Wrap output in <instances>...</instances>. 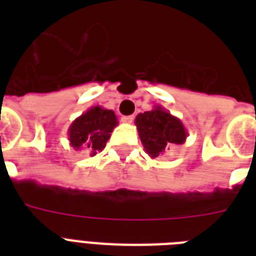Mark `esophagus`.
<instances>
[{"label": "esophagus", "mask_w": 256, "mask_h": 256, "mask_svg": "<svg viewBox=\"0 0 256 256\" xmlns=\"http://www.w3.org/2000/svg\"><path fill=\"white\" fill-rule=\"evenodd\" d=\"M132 120H134V116H122V122H124V124H132Z\"/></svg>", "instance_id": "esophagus-1"}]
</instances>
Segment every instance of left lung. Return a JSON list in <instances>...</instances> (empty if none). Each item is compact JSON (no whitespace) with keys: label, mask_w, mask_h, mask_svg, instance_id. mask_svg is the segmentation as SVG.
<instances>
[{"label":"left lung","mask_w":256,"mask_h":256,"mask_svg":"<svg viewBox=\"0 0 256 256\" xmlns=\"http://www.w3.org/2000/svg\"><path fill=\"white\" fill-rule=\"evenodd\" d=\"M136 126L144 152L152 158L162 156L171 144H183L188 136L182 120L162 106L140 112L136 116Z\"/></svg>","instance_id":"left-lung-1"}]
</instances>
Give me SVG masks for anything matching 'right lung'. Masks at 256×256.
Segmentation results:
<instances>
[{
  "label": "right lung",
  "mask_w": 256,
  "mask_h": 256,
  "mask_svg": "<svg viewBox=\"0 0 256 256\" xmlns=\"http://www.w3.org/2000/svg\"><path fill=\"white\" fill-rule=\"evenodd\" d=\"M118 124L112 110L94 106L72 122L68 134L72 148L88 150L92 156L102 152L112 130Z\"/></svg>",
  "instance_id": "1"
}]
</instances>
